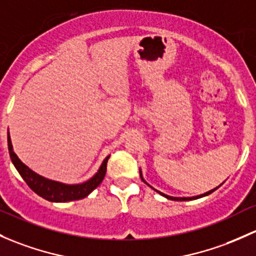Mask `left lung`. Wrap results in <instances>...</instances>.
Returning <instances> with one entry per match:
<instances>
[{
  "mask_svg": "<svg viewBox=\"0 0 256 256\" xmlns=\"http://www.w3.org/2000/svg\"><path fill=\"white\" fill-rule=\"evenodd\" d=\"M140 176H141V179L144 180V182H146V180L144 179V176H142V173H141V169H140ZM147 184V182H146ZM223 184V182H222ZM220 184V185H222ZM148 185V184H147ZM148 186H150V185H148ZM152 188V186H150ZM153 190H154V192H157L158 194H160V195L162 196H164V198H168V200H174V201H189V200H196V198H204V196H207V195H210V194L211 192H214V190L216 189H218V186L216 188V189H212V190H210V192H205V194H201V195H198V196H192V198H174V196H169V195H166V194H163V192H158V190H156L154 188H152Z\"/></svg>",
  "mask_w": 256,
  "mask_h": 256,
  "instance_id": "obj_1",
  "label": "left lung"
}]
</instances>
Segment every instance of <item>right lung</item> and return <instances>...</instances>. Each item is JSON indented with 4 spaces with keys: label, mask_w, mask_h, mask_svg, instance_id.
Here are the masks:
<instances>
[{
    "label": "right lung",
    "mask_w": 256,
    "mask_h": 256,
    "mask_svg": "<svg viewBox=\"0 0 256 256\" xmlns=\"http://www.w3.org/2000/svg\"><path fill=\"white\" fill-rule=\"evenodd\" d=\"M7 142H8V150H10V157L12 160V163L14 164L16 169L20 176L23 178L24 182L28 184V186L33 190L34 192L42 196L45 200L51 201V202H67V201L80 200L84 198L86 196L90 195V192L103 182L104 176L106 173V163L110 156H108L106 160L102 163L100 168L96 172V176L90 178V180L80 184H64V182H55V180L46 179V178L39 176L36 172L29 169L28 166L17 157L13 152L12 142H10V132L7 134Z\"/></svg>",
    "instance_id": "obj_1"
}]
</instances>
